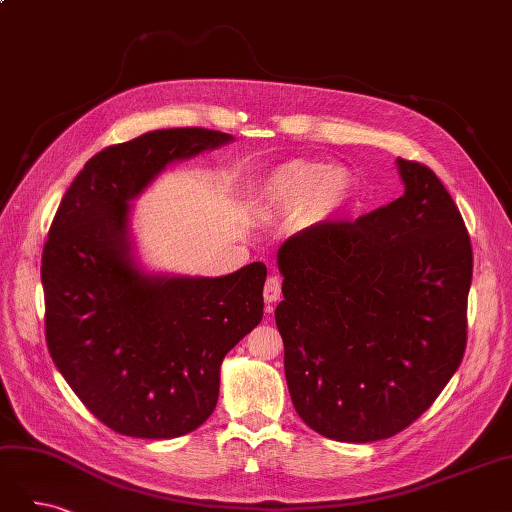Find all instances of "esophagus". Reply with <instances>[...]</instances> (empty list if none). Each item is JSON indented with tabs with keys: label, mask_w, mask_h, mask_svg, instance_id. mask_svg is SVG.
<instances>
[{
	"label": "esophagus",
	"mask_w": 512,
	"mask_h": 512,
	"mask_svg": "<svg viewBox=\"0 0 512 512\" xmlns=\"http://www.w3.org/2000/svg\"><path fill=\"white\" fill-rule=\"evenodd\" d=\"M265 301L267 303H277L280 301V297H282V282H280V277L277 275H271L269 280H267V284H265Z\"/></svg>",
	"instance_id": "obj_1"
}]
</instances>
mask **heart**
Masks as SVG:
<instances>
[{
  "mask_svg": "<svg viewBox=\"0 0 512 512\" xmlns=\"http://www.w3.org/2000/svg\"><path fill=\"white\" fill-rule=\"evenodd\" d=\"M359 181L344 164L288 160L262 177L252 190L250 215L260 226L284 224L303 211L309 222H329L348 211Z\"/></svg>",
  "mask_w": 512,
  "mask_h": 512,
  "instance_id": "obj_1",
  "label": "heart"
}]
</instances>
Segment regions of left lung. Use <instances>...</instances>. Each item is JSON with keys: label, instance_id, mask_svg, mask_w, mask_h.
<instances>
[{"label": "left lung", "instance_id": "8db88e82", "mask_svg": "<svg viewBox=\"0 0 512 512\" xmlns=\"http://www.w3.org/2000/svg\"><path fill=\"white\" fill-rule=\"evenodd\" d=\"M404 194L322 222L277 250L286 382L307 427L337 442L391 438L421 416L466 350L472 245L431 168L397 158Z\"/></svg>", "mask_w": 512, "mask_h": 512}]
</instances>
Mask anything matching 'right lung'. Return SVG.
I'll return each mask as SVG.
<instances>
[{"instance_id": "1", "label": "right lung", "mask_w": 512, "mask_h": 512, "mask_svg": "<svg viewBox=\"0 0 512 512\" xmlns=\"http://www.w3.org/2000/svg\"><path fill=\"white\" fill-rule=\"evenodd\" d=\"M232 141L173 128L106 147L55 213L42 252L46 344L76 397L123 436L170 440L203 425L224 356L262 320V262L222 277L156 273L132 235V203L170 164Z\"/></svg>"}]
</instances>
